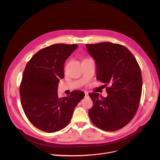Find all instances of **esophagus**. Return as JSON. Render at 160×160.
<instances>
[{
	"label": "esophagus",
	"mask_w": 160,
	"mask_h": 160,
	"mask_svg": "<svg viewBox=\"0 0 160 160\" xmlns=\"http://www.w3.org/2000/svg\"><path fill=\"white\" fill-rule=\"evenodd\" d=\"M84 96L88 97V93L87 92H84Z\"/></svg>",
	"instance_id": "34e87169"
}]
</instances>
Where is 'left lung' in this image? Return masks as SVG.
<instances>
[{
    "label": "left lung",
    "instance_id": "8db88e82",
    "mask_svg": "<svg viewBox=\"0 0 160 160\" xmlns=\"http://www.w3.org/2000/svg\"><path fill=\"white\" fill-rule=\"evenodd\" d=\"M94 59L96 79L107 85V97L90 93L93 106L88 111L92 123L105 131H116L133 119L139 107L142 92L139 66L125 46L112 42L87 44Z\"/></svg>",
    "mask_w": 160,
    "mask_h": 160
}]
</instances>
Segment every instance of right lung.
Masks as SVG:
<instances>
[{"mask_svg": "<svg viewBox=\"0 0 160 160\" xmlns=\"http://www.w3.org/2000/svg\"><path fill=\"white\" fill-rule=\"evenodd\" d=\"M78 47L76 44H55L37 52L28 62L20 85L22 107L37 128L52 133L70 123L75 108L84 93L75 90L59 98L58 86L64 78V64Z\"/></svg>", "mask_w": 160, "mask_h": 160, "instance_id": "1", "label": "right lung"}]
</instances>
